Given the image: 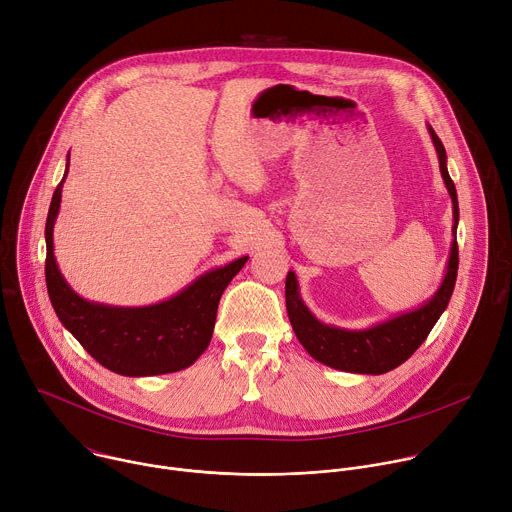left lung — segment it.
<instances>
[{"mask_svg":"<svg viewBox=\"0 0 512 512\" xmlns=\"http://www.w3.org/2000/svg\"><path fill=\"white\" fill-rule=\"evenodd\" d=\"M427 131L433 141L437 162H440L444 184L452 198V214H454V225H452L454 241L450 247V257L446 263L444 279L440 287L433 291V296L423 304H419L417 308L391 316L369 328H340L334 324L320 322L310 312V308L300 296V283L296 273L287 271L285 306H287L291 328H294L306 352L330 369L354 373V375H383L397 369L399 364H403L423 344V340L427 338L435 322L440 320V316L450 304L452 291L456 285V275H458L456 231L460 221V208H458L456 186L448 172V156H446L444 143L435 135L431 125H427Z\"/></svg>","mask_w":512,"mask_h":512,"instance_id":"left-lung-1","label":"left lung"}]
</instances>
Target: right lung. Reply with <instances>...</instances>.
Segmentation results:
<instances>
[{
	"label": "right lung",
	"mask_w": 512,
	"mask_h": 512,
	"mask_svg": "<svg viewBox=\"0 0 512 512\" xmlns=\"http://www.w3.org/2000/svg\"><path fill=\"white\" fill-rule=\"evenodd\" d=\"M52 194L46 218V287L62 326L105 369L123 377L168 375L190 364L208 348L218 302L249 257L214 267L178 294L150 306H109L79 296L68 285L54 257V223L60 212L62 184Z\"/></svg>",
	"instance_id": "right-lung-1"
}]
</instances>
